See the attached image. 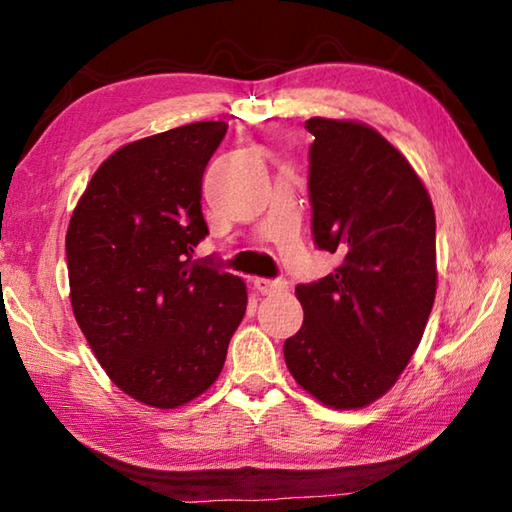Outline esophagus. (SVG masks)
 <instances>
[{
  "label": "esophagus",
  "mask_w": 512,
  "mask_h": 512,
  "mask_svg": "<svg viewBox=\"0 0 512 512\" xmlns=\"http://www.w3.org/2000/svg\"><path fill=\"white\" fill-rule=\"evenodd\" d=\"M253 284H255V289L262 293V296H271V293L287 289V282L284 280H266V277H255Z\"/></svg>",
  "instance_id": "esophagus-1"
}]
</instances>
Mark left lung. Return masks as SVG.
I'll return each instance as SVG.
<instances>
[{
	"label": "left lung",
	"instance_id": "1",
	"mask_svg": "<svg viewBox=\"0 0 512 512\" xmlns=\"http://www.w3.org/2000/svg\"><path fill=\"white\" fill-rule=\"evenodd\" d=\"M311 230L343 264L298 284L305 320L284 341L300 388L329 409H363L395 386L438 287L436 214L409 160L352 119L311 117Z\"/></svg>",
	"mask_w": 512,
	"mask_h": 512
}]
</instances>
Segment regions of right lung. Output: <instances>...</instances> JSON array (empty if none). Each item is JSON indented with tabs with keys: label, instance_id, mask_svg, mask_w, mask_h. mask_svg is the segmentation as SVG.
I'll list each match as a JSON object with an SVG mask.
<instances>
[{
	"label": "right lung",
	"instance_id": "1",
	"mask_svg": "<svg viewBox=\"0 0 512 512\" xmlns=\"http://www.w3.org/2000/svg\"><path fill=\"white\" fill-rule=\"evenodd\" d=\"M225 131V121H196L124 144L69 219L76 323L112 384L153 409H178L214 384L246 314V282L192 259L207 235L203 171Z\"/></svg>",
	"mask_w": 512,
	"mask_h": 512
}]
</instances>
